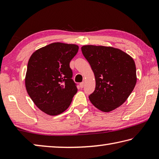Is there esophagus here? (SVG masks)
<instances>
[{
    "instance_id": "obj_1",
    "label": "esophagus",
    "mask_w": 159,
    "mask_h": 159,
    "mask_svg": "<svg viewBox=\"0 0 159 159\" xmlns=\"http://www.w3.org/2000/svg\"><path fill=\"white\" fill-rule=\"evenodd\" d=\"M84 85H85V82H82V83H80V87L81 88L84 87Z\"/></svg>"
}]
</instances>
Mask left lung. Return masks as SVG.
Masks as SVG:
<instances>
[{
	"label": "left lung",
	"instance_id": "8db88e82",
	"mask_svg": "<svg viewBox=\"0 0 159 159\" xmlns=\"http://www.w3.org/2000/svg\"><path fill=\"white\" fill-rule=\"evenodd\" d=\"M83 56L95 78V91L89 96L94 106L109 112L124 103L137 82L135 63L121 50L102 45H83Z\"/></svg>",
	"mask_w": 159,
	"mask_h": 159
}]
</instances>
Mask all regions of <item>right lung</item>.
Segmentation results:
<instances>
[{"label": "right lung", "mask_w": 159, "mask_h": 159, "mask_svg": "<svg viewBox=\"0 0 159 159\" xmlns=\"http://www.w3.org/2000/svg\"><path fill=\"white\" fill-rule=\"evenodd\" d=\"M78 50L77 45L53 43L35 51L29 58L26 89L34 103L45 114H61L77 93L69 63Z\"/></svg>", "instance_id": "right-lung-1"}]
</instances>
